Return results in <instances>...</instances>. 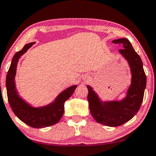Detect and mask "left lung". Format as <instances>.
<instances>
[{
    "instance_id": "left-lung-1",
    "label": "left lung",
    "mask_w": 156,
    "mask_h": 156,
    "mask_svg": "<svg viewBox=\"0 0 156 156\" xmlns=\"http://www.w3.org/2000/svg\"><path fill=\"white\" fill-rule=\"evenodd\" d=\"M120 44L119 52L128 62L132 73V83L127 96L121 101L102 102L90 86L87 85V100L92 117L97 122L109 127L120 126L131 120L141 107L146 85V76L140 57L127 38L113 41Z\"/></svg>"
}]
</instances>
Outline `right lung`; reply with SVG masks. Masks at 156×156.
Masks as SVG:
<instances>
[{
    "instance_id": "obj_1",
    "label": "right lung",
    "mask_w": 156,
    "mask_h": 156,
    "mask_svg": "<svg viewBox=\"0 0 156 156\" xmlns=\"http://www.w3.org/2000/svg\"><path fill=\"white\" fill-rule=\"evenodd\" d=\"M34 43L27 44L14 55L6 77L7 95L12 110L19 119L34 128H43L52 126L59 121L64 112V102L73 94L77 85L68 87L58 95L54 102L43 107H32L23 100L18 95L15 87L16 69L21 56Z\"/></svg>"
}]
</instances>
